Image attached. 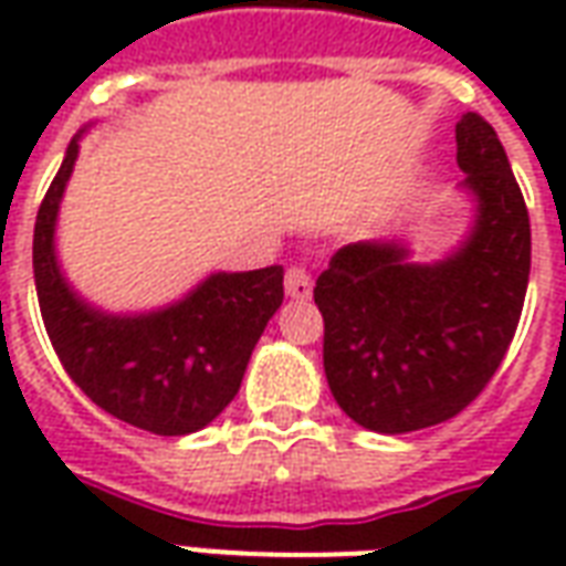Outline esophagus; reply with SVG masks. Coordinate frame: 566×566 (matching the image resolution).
Here are the masks:
<instances>
[{"label": "esophagus", "mask_w": 566, "mask_h": 566, "mask_svg": "<svg viewBox=\"0 0 566 566\" xmlns=\"http://www.w3.org/2000/svg\"><path fill=\"white\" fill-rule=\"evenodd\" d=\"M284 291L294 300H308L312 296V275H308L306 266H291L287 275H284Z\"/></svg>", "instance_id": "34e87169"}]
</instances>
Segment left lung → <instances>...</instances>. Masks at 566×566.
I'll use <instances>...</instances> for the list:
<instances>
[{
	"mask_svg": "<svg viewBox=\"0 0 566 566\" xmlns=\"http://www.w3.org/2000/svg\"><path fill=\"white\" fill-rule=\"evenodd\" d=\"M458 166L479 199L467 245L406 263L388 242L339 248L315 282L324 373L348 418L376 433L449 421L485 391L510 352L531 275V218L497 133L458 120Z\"/></svg>",
	"mask_w": 566,
	"mask_h": 566,
	"instance_id": "obj_1",
	"label": "left lung"
}]
</instances>
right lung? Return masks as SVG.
Segmentation results:
<instances>
[{
  "mask_svg": "<svg viewBox=\"0 0 566 566\" xmlns=\"http://www.w3.org/2000/svg\"><path fill=\"white\" fill-rule=\"evenodd\" d=\"M78 157L72 142L35 218L32 270L44 331L69 379L108 416L185 437L221 416L239 394L248 357L284 300V270L218 272L181 303L115 318L84 306L54 260L60 197Z\"/></svg>",
  "mask_w": 566,
  "mask_h": 566,
  "instance_id": "right-lung-1",
  "label": "right lung"
}]
</instances>
